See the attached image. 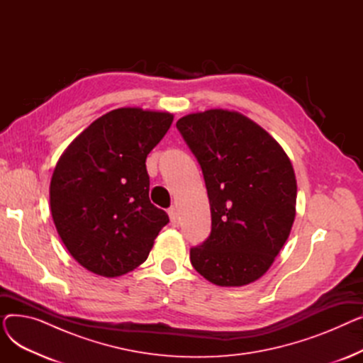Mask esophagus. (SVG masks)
<instances>
[{"mask_svg":"<svg viewBox=\"0 0 363 363\" xmlns=\"http://www.w3.org/2000/svg\"><path fill=\"white\" fill-rule=\"evenodd\" d=\"M167 215H169L172 226H179V218H178V212H177L175 207H170L167 211Z\"/></svg>","mask_w":363,"mask_h":363,"instance_id":"esophagus-1","label":"esophagus"}]
</instances>
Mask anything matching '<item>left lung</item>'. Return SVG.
I'll use <instances>...</instances> for the list:
<instances>
[{"mask_svg":"<svg viewBox=\"0 0 363 363\" xmlns=\"http://www.w3.org/2000/svg\"><path fill=\"white\" fill-rule=\"evenodd\" d=\"M197 157L212 231L189 252L194 269L219 287H242L268 271L296 218L297 181L287 152L234 110L189 113L177 122Z\"/></svg>","mask_w":363,"mask_h":363,"instance_id":"obj_1","label":"left lung"}]
</instances>
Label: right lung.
<instances>
[{"instance_id": "1", "label": "right lung", "mask_w": 363, "mask_h": 363, "mask_svg": "<svg viewBox=\"0 0 363 363\" xmlns=\"http://www.w3.org/2000/svg\"><path fill=\"white\" fill-rule=\"evenodd\" d=\"M172 122L167 111L111 110L57 162L50 182L52 220L67 252L89 272L114 278L138 268L169 222L150 201L145 159Z\"/></svg>"}]
</instances>
